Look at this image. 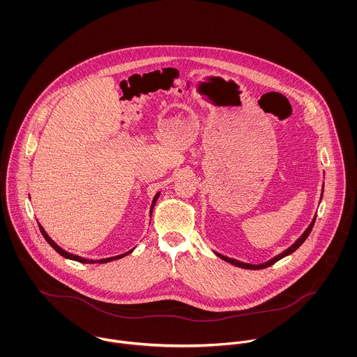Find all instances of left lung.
Listing matches in <instances>:
<instances>
[{"label":"left lung","mask_w":357,"mask_h":357,"mask_svg":"<svg viewBox=\"0 0 357 357\" xmlns=\"http://www.w3.org/2000/svg\"><path fill=\"white\" fill-rule=\"evenodd\" d=\"M323 190H324V185H323V188H321V195H320V201H321V198H323ZM314 220H316V214H314V217L312 218V221H310V224L307 225V228H306L305 231L303 232V235L290 246V248H287L284 252H282L280 255H275V257H272L271 259H268V261H265V262H262V264H248V262H242V261H238V259H235V258H229V257H227V255H220V253H217V252H213L214 255H217V257H220L221 259H224V261H227V262H229V264H232V265H235V266H239V268H245V269H264V268H268V266H271V265H273L276 261H279V259H282V258H284L286 255H291V253H294L304 242L306 241V238L309 236V234H310V231H312V228H313V224H314Z\"/></svg>","instance_id":"left-lung-1"}]
</instances>
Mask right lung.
Listing matches in <instances>:
<instances>
[{
  "mask_svg": "<svg viewBox=\"0 0 357 357\" xmlns=\"http://www.w3.org/2000/svg\"><path fill=\"white\" fill-rule=\"evenodd\" d=\"M159 195H160V191H158V192L155 194V197H153V204H151V207H150V217H151V214H153V206L156 204V201H158ZM38 225H40V231H41L43 236L45 238V241L51 245L52 248H53L59 255H63L64 258L73 259V261L82 262V264H104V262H109V261H114V259H118V258H122V257H125V255H130V253L135 250V248H133L132 250H129V252H126V253H123V255H115V257H108V258H102V259H89V258H84V257H81V255H73V253H68L67 250L61 249V248H60L54 241H52L51 236L47 234V231L44 229V227H43L41 224H38Z\"/></svg>",
  "mask_w": 357,
  "mask_h": 357,
  "instance_id": "right-lung-1",
  "label": "right lung"
}]
</instances>
